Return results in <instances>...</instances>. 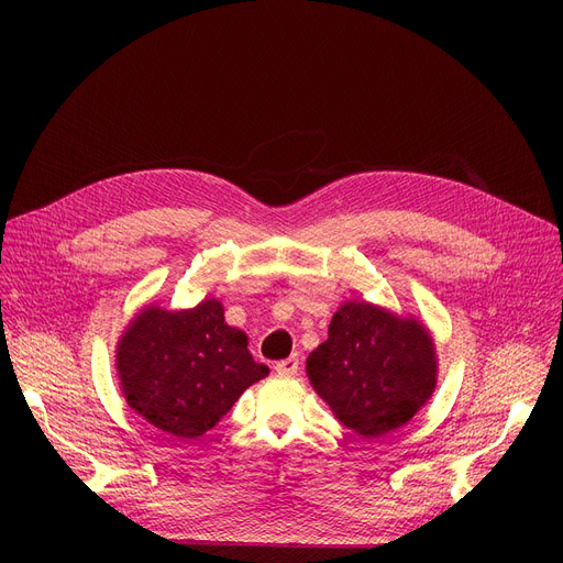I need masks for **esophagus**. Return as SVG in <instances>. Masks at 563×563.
Wrapping results in <instances>:
<instances>
[{"label":"esophagus","mask_w":563,"mask_h":563,"mask_svg":"<svg viewBox=\"0 0 563 563\" xmlns=\"http://www.w3.org/2000/svg\"><path fill=\"white\" fill-rule=\"evenodd\" d=\"M276 374H280V376H294L299 372V358L297 356H289V358H285V361H278L276 363Z\"/></svg>","instance_id":"esophagus-1"}]
</instances>
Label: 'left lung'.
Segmentation results:
<instances>
[{
  "instance_id": "left-lung-1",
  "label": "left lung",
  "mask_w": 563,
  "mask_h": 563,
  "mask_svg": "<svg viewBox=\"0 0 563 563\" xmlns=\"http://www.w3.org/2000/svg\"><path fill=\"white\" fill-rule=\"evenodd\" d=\"M312 388L335 418L363 438L406 424L435 388L429 331L372 303H344L331 319L329 340L306 363Z\"/></svg>"
}]
</instances>
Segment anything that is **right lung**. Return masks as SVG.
Segmentation results:
<instances>
[{
  "instance_id": "obj_1",
  "label": "right lung",
  "mask_w": 563,
  "mask_h": 563,
  "mask_svg": "<svg viewBox=\"0 0 563 563\" xmlns=\"http://www.w3.org/2000/svg\"><path fill=\"white\" fill-rule=\"evenodd\" d=\"M246 344L214 299L183 312L147 308L118 344L115 365L128 404L168 435L194 440L269 374Z\"/></svg>"
}]
</instances>
